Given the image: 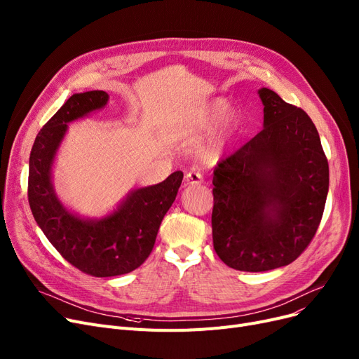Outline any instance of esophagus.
<instances>
[{"mask_svg":"<svg viewBox=\"0 0 359 359\" xmlns=\"http://www.w3.org/2000/svg\"><path fill=\"white\" fill-rule=\"evenodd\" d=\"M184 180L188 184H201L204 183V176H202L201 171H196V170H192L189 171L188 175L184 176Z\"/></svg>","mask_w":359,"mask_h":359,"instance_id":"1","label":"esophagus"}]
</instances>
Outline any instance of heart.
Returning a JSON list of instances; mask_svg holds the SVG:
<instances>
[{
	"mask_svg": "<svg viewBox=\"0 0 359 359\" xmlns=\"http://www.w3.org/2000/svg\"><path fill=\"white\" fill-rule=\"evenodd\" d=\"M226 110H227V104H226L224 101H217V102L211 107V110H210L207 118L204 120V124H202V126H204V128L211 126V124H214L217 120H220V118L223 117V114L226 113ZM211 154H212L211 151L207 152L208 157H210Z\"/></svg>",
	"mask_w": 359,
	"mask_h": 359,
	"instance_id": "1",
	"label": "heart"
}]
</instances>
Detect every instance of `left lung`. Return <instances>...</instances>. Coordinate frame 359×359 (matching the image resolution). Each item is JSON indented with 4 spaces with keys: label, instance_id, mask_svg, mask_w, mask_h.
Returning a JSON list of instances; mask_svg holds the SVG:
<instances>
[{
    "label": "left lung",
    "instance_id": "8db88e82",
    "mask_svg": "<svg viewBox=\"0 0 359 359\" xmlns=\"http://www.w3.org/2000/svg\"><path fill=\"white\" fill-rule=\"evenodd\" d=\"M264 129L214 170L212 243L226 266H287L314 239L329 192L316 124L271 89L258 90Z\"/></svg>",
    "mask_w": 359,
    "mask_h": 359
}]
</instances>
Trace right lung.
<instances>
[{
  "instance_id": "1",
  "label": "right lung",
  "mask_w": 359,
  "mask_h": 359,
  "mask_svg": "<svg viewBox=\"0 0 359 359\" xmlns=\"http://www.w3.org/2000/svg\"><path fill=\"white\" fill-rule=\"evenodd\" d=\"M108 93H74L39 130L29 158L27 199L43 235L73 267L93 277H113L141 267L152 252L160 224L173 204L182 171L164 182L136 189L110 217L81 220L54 195L51 164L67 123L107 104Z\"/></svg>"
}]
</instances>
